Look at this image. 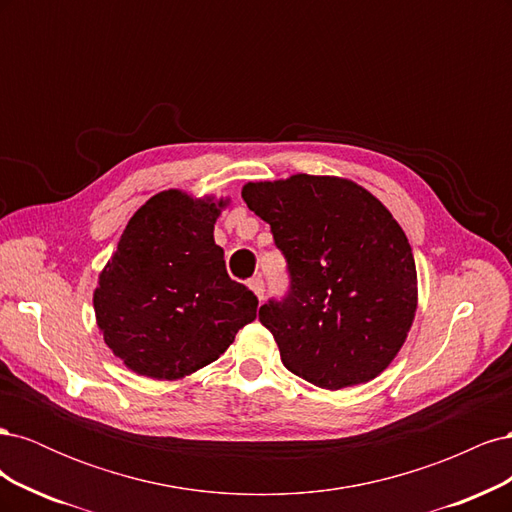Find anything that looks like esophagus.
Wrapping results in <instances>:
<instances>
[{
	"label": "esophagus",
	"mask_w": 512,
	"mask_h": 512,
	"mask_svg": "<svg viewBox=\"0 0 512 512\" xmlns=\"http://www.w3.org/2000/svg\"><path fill=\"white\" fill-rule=\"evenodd\" d=\"M250 288L254 290V294H256V297H258L260 301L265 299V282H262V277H260V275L252 277V280H250Z\"/></svg>",
	"instance_id": "obj_1"
}]
</instances>
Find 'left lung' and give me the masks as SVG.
Here are the masks:
<instances>
[{"mask_svg": "<svg viewBox=\"0 0 512 512\" xmlns=\"http://www.w3.org/2000/svg\"><path fill=\"white\" fill-rule=\"evenodd\" d=\"M241 196L286 258V297L258 312L286 369L331 391L374 380L416 312L412 247L389 209L339 177L247 183Z\"/></svg>", "mask_w": 512, "mask_h": 512, "instance_id": "8db88e82", "label": "left lung"}]
</instances>
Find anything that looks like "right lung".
<instances>
[{
    "instance_id": "add662e5",
    "label": "right lung",
    "mask_w": 512,
    "mask_h": 512,
    "mask_svg": "<svg viewBox=\"0 0 512 512\" xmlns=\"http://www.w3.org/2000/svg\"><path fill=\"white\" fill-rule=\"evenodd\" d=\"M226 203L160 192L138 209L94 292L106 346L132 371L177 380L218 359L256 318V294L230 280L213 224Z\"/></svg>"
}]
</instances>
